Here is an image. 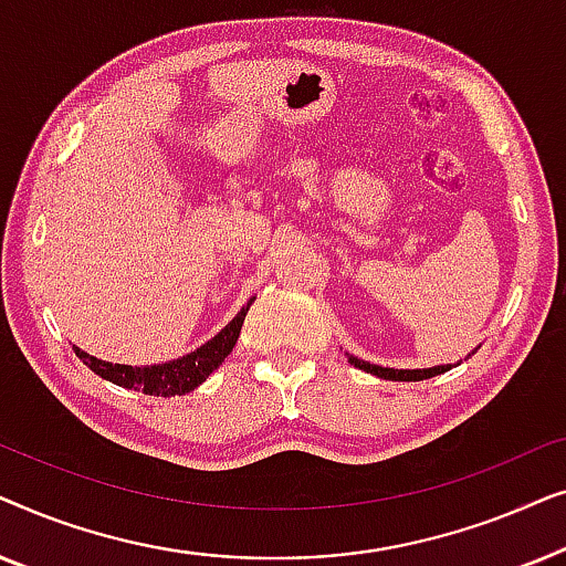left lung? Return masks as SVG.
<instances>
[{"instance_id": "8db88e82", "label": "left lung", "mask_w": 566, "mask_h": 566, "mask_svg": "<svg viewBox=\"0 0 566 566\" xmlns=\"http://www.w3.org/2000/svg\"><path fill=\"white\" fill-rule=\"evenodd\" d=\"M476 350H471L469 355H474ZM347 355V363L355 368L366 370L370 376H378V378H386V381H422V378H432V376H440L446 374V370H451L455 366H461L459 363H446V366H432V368H384V366H376V363H368V360H360L355 358V355L345 353Z\"/></svg>"}]
</instances>
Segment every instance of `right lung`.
<instances>
[{
	"instance_id": "right-lung-1",
	"label": "right lung",
	"mask_w": 566,
	"mask_h": 566,
	"mask_svg": "<svg viewBox=\"0 0 566 566\" xmlns=\"http://www.w3.org/2000/svg\"><path fill=\"white\" fill-rule=\"evenodd\" d=\"M254 296L239 308L234 319L223 327L219 335L208 339L206 345H200L198 350H192L182 358L169 360V363H154V366H123V363H107L99 360L95 355L84 353L82 347L74 345L76 358H80L90 370H95L99 378L113 381L123 389L144 391L149 397H182L192 389H198L216 368L227 360V355L234 350L239 332H242L244 316L250 312Z\"/></svg>"
}]
</instances>
